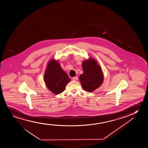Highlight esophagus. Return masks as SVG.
Wrapping results in <instances>:
<instances>
[{"label": "esophagus", "mask_w": 148, "mask_h": 148, "mask_svg": "<svg viewBox=\"0 0 148 148\" xmlns=\"http://www.w3.org/2000/svg\"><path fill=\"white\" fill-rule=\"evenodd\" d=\"M72 79H73V80L76 81L78 80V77L77 76H75V77H74L72 78Z\"/></svg>", "instance_id": "1"}]
</instances>
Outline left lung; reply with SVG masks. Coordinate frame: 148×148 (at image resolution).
Instances as JSON below:
<instances>
[{
	"label": "left lung",
	"instance_id": "1",
	"mask_svg": "<svg viewBox=\"0 0 148 148\" xmlns=\"http://www.w3.org/2000/svg\"><path fill=\"white\" fill-rule=\"evenodd\" d=\"M83 73L79 79L82 87L85 91L92 92L101 84L103 75L100 66L93 59H90L82 63Z\"/></svg>",
	"mask_w": 148,
	"mask_h": 148
}]
</instances>
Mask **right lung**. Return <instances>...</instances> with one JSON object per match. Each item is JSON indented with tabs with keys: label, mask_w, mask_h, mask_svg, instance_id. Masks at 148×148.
I'll use <instances>...</instances> for the list:
<instances>
[{
	"label": "right lung",
	"mask_w": 148,
	"mask_h": 148,
	"mask_svg": "<svg viewBox=\"0 0 148 148\" xmlns=\"http://www.w3.org/2000/svg\"><path fill=\"white\" fill-rule=\"evenodd\" d=\"M44 80L48 88L55 94H58L63 92L70 79L58 62L52 60L48 63Z\"/></svg>",
	"instance_id": "1"
}]
</instances>
